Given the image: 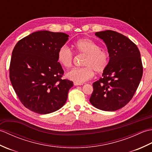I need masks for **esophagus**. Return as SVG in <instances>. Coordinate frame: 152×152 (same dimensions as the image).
<instances>
[{"mask_svg":"<svg viewBox=\"0 0 152 152\" xmlns=\"http://www.w3.org/2000/svg\"><path fill=\"white\" fill-rule=\"evenodd\" d=\"M74 86H82L83 85L82 83H78V82H74Z\"/></svg>","mask_w":152,"mask_h":152,"instance_id":"esophagus-1","label":"esophagus"}]
</instances>
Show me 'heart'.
<instances>
[{"label": "heart", "mask_w": 152, "mask_h": 152, "mask_svg": "<svg viewBox=\"0 0 152 152\" xmlns=\"http://www.w3.org/2000/svg\"><path fill=\"white\" fill-rule=\"evenodd\" d=\"M73 46L77 53L85 56L82 68L74 69L66 73V77L75 82L83 83L91 79L96 73H102L109 64V53L107 51L101 49V46L89 38H82L74 42ZM74 56L69 48L64 46L57 52V60L65 68L72 66Z\"/></svg>", "instance_id": "heart-1"}]
</instances>
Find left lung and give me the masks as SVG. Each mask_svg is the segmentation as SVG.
Wrapping results in <instances>:
<instances>
[{"label":"left lung","instance_id":"1","mask_svg":"<svg viewBox=\"0 0 152 152\" xmlns=\"http://www.w3.org/2000/svg\"><path fill=\"white\" fill-rule=\"evenodd\" d=\"M105 42L109 64L102 77L93 83L89 101L95 108L115 111L124 107L133 97L142 76L140 53L130 39L114 31L96 32Z\"/></svg>","mask_w":152,"mask_h":152}]
</instances>
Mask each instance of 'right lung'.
<instances>
[{"label":"right lung","instance_id":"add662e5","mask_svg":"<svg viewBox=\"0 0 152 152\" xmlns=\"http://www.w3.org/2000/svg\"><path fill=\"white\" fill-rule=\"evenodd\" d=\"M68 37L63 33L37 31L19 40L13 50L10 79L19 101L30 110L50 114L65 104L73 82L62 79L57 52Z\"/></svg>","mask_w":152,"mask_h":152}]
</instances>
